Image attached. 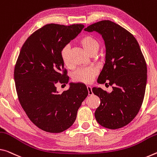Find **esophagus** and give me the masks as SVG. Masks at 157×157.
Wrapping results in <instances>:
<instances>
[{
    "label": "esophagus",
    "mask_w": 157,
    "mask_h": 157,
    "mask_svg": "<svg viewBox=\"0 0 157 157\" xmlns=\"http://www.w3.org/2000/svg\"><path fill=\"white\" fill-rule=\"evenodd\" d=\"M87 89H88V94L89 95H92V94H93V92H92V88L90 86H87Z\"/></svg>",
    "instance_id": "34e87169"
}]
</instances>
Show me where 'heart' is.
<instances>
[{
	"instance_id": "1",
	"label": "heart",
	"mask_w": 157,
	"mask_h": 157,
	"mask_svg": "<svg viewBox=\"0 0 157 157\" xmlns=\"http://www.w3.org/2000/svg\"><path fill=\"white\" fill-rule=\"evenodd\" d=\"M79 44L89 54H92L93 52H97L99 49V44L93 36L90 35H86L80 38ZM69 45H65L60 50V57L64 65L66 67L70 66L69 61ZM97 74V69L94 67H86L78 69L73 74L74 81L81 83H90L93 80L94 77Z\"/></svg>"
}]
</instances>
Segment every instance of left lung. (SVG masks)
<instances>
[{"label":"left lung","instance_id":"left-lung-1","mask_svg":"<svg viewBox=\"0 0 157 157\" xmlns=\"http://www.w3.org/2000/svg\"><path fill=\"white\" fill-rule=\"evenodd\" d=\"M84 30L98 32L104 38L106 62L97 82L113 86L110 93L92 88L101 101L94 116L102 127L120 129L134 119L142 106L147 83L145 58L134 36L111 21H100Z\"/></svg>","mask_w":157,"mask_h":157}]
</instances>
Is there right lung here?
Instances as JSON below:
<instances>
[{"instance_id": "obj_1", "label": "right lung", "mask_w": 157, "mask_h": 157, "mask_svg": "<svg viewBox=\"0 0 157 157\" xmlns=\"http://www.w3.org/2000/svg\"><path fill=\"white\" fill-rule=\"evenodd\" d=\"M84 27L44 25L28 37L18 56L14 71L18 99L30 121L47 132L60 133L70 127L88 94L83 83H70L60 94L56 87L69 81L60 50Z\"/></svg>"}]
</instances>
